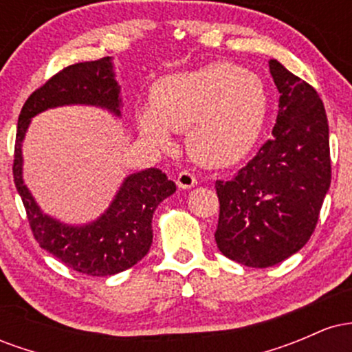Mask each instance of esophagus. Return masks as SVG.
<instances>
[{"label":"esophagus","mask_w":352,"mask_h":352,"mask_svg":"<svg viewBox=\"0 0 352 352\" xmlns=\"http://www.w3.org/2000/svg\"><path fill=\"white\" fill-rule=\"evenodd\" d=\"M177 185H179V188L182 190H187V188H192L197 185V177L193 175V173H190L187 170L180 172L179 177H177Z\"/></svg>","instance_id":"1"}]
</instances>
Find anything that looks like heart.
<instances>
[{
    "mask_svg": "<svg viewBox=\"0 0 352 352\" xmlns=\"http://www.w3.org/2000/svg\"><path fill=\"white\" fill-rule=\"evenodd\" d=\"M268 92L263 79L230 63H213L157 80L151 106L137 114L140 135L157 148L185 131V147L205 167H228L252 151L261 134Z\"/></svg>",
    "mask_w": 352,
    "mask_h": 352,
    "instance_id": "b5f03b06",
    "label": "heart"
}]
</instances>
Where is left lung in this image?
Returning <instances> with one entry per match:
<instances>
[{"mask_svg":"<svg viewBox=\"0 0 352 352\" xmlns=\"http://www.w3.org/2000/svg\"><path fill=\"white\" fill-rule=\"evenodd\" d=\"M280 111L268 140L230 182L215 184L218 250L252 268L298 253L318 223L331 185L329 125L318 92L270 60Z\"/></svg>","mask_w":352,"mask_h":352,"instance_id":"1","label":"left lung"}]
</instances>
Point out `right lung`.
I'll return each mask as SVG.
<instances>
[{
  "instance_id": "obj_1",
  "label": "right lung",
  "mask_w": 352,
  "mask_h": 352,
  "mask_svg": "<svg viewBox=\"0 0 352 352\" xmlns=\"http://www.w3.org/2000/svg\"><path fill=\"white\" fill-rule=\"evenodd\" d=\"M64 106L98 107L122 117L124 104L112 58L64 67L24 102L14 145L16 190L41 248L79 273L112 276L137 265L148 253L153 212L177 187L159 168H145L125 177L109 207L96 220L74 225L47 215L24 184L23 142L33 117Z\"/></svg>"
}]
</instances>
